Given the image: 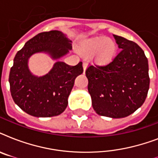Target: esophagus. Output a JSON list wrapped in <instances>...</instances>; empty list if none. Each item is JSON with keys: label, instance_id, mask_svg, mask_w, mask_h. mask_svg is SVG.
Here are the masks:
<instances>
[{"label": "esophagus", "instance_id": "obj_1", "mask_svg": "<svg viewBox=\"0 0 158 158\" xmlns=\"http://www.w3.org/2000/svg\"><path fill=\"white\" fill-rule=\"evenodd\" d=\"M88 64H89L88 61H84V63H83V68H84V71H85V70H86L87 67H88Z\"/></svg>", "mask_w": 158, "mask_h": 158}]
</instances>
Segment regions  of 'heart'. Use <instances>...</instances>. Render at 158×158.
<instances>
[{"label": "heart", "mask_w": 158, "mask_h": 158, "mask_svg": "<svg viewBox=\"0 0 158 158\" xmlns=\"http://www.w3.org/2000/svg\"><path fill=\"white\" fill-rule=\"evenodd\" d=\"M83 52L88 55L95 53L96 61L99 64H106L115 56L116 44L112 39L106 37H96L87 42Z\"/></svg>", "instance_id": "obj_1"}]
</instances>
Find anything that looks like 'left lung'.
Listing matches in <instances>:
<instances>
[{
    "label": "left lung",
    "instance_id": "left-lung-1",
    "mask_svg": "<svg viewBox=\"0 0 158 158\" xmlns=\"http://www.w3.org/2000/svg\"><path fill=\"white\" fill-rule=\"evenodd\" d=\"M120 53L105 66L86 70L92 105L98 115L123 118L143 104L149 89L148 61L137 43L114 35Z\"/></svg>",
    "mask_w": 158,
    "mask_h": 158
}]
</instances>
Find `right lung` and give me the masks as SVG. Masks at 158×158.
Instances as JSON below:
<instances>
[{
  "instance_id": "right-lung-1",
  "label": "right lung",
  "mask_w": 158,
  "mask_h": 158,
  "mask_svg": "<svg viewBox=\"0 0 158 158\" xmlns=\"http://www.w3.org/2000/svg\"><path fill=\"white\" fill-rule=\"evenodd\" d=\"M66 34L52 30L41 33L16 53L9 76L14 102L27 114L36 117H52L61 114L76 77L84 71L82 62L71 66L60 61L72 49ZM37 53L48 54L56 60L48 74L38 77L28 67L29 58Z\"/></svg>"
}]
</instances>
